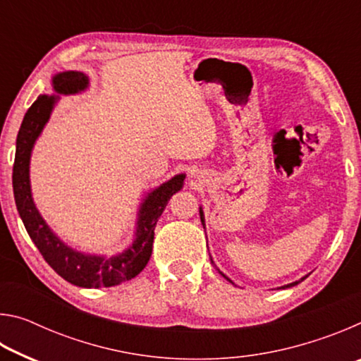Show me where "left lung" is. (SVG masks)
Segmentation results:
<instances>
[{
    "instance_id": "left-lung-1",
    "label": "left lung",
    "mask_w": 361,
    "mask_h": 361,
    "mask_svg": "<svg viewBox=\"0 0 361 361\" xmlns=\"http://www.w3.org/2000/svg\"><path fill=\"white\" fill-rule=\"evenodd\" d=\"M199 213H200V221H202V226H204V228H205V216H204V210H202V207H200V209H199ZM212 264H213V261H212ZM218 272L221 274V276H223L226 280H229V282L232 283V280H231V279H228V277H226L224 274H223L221 271H219V269H218ZM304 279H307V276L302 277V279H299V280H296V282H293V283H288V285H283V286H280V288H291V286H295V285H298V283H301Z\"/></svg>"
}]
</instances>
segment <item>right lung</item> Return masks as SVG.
<instances>
[{
  "instance_id": "1",
  "label": "right lung",
  "mask_w": 361,
  "mask_h": 361,
  "mask_svg": "<svg viewBox=\"0 0 361 361\" xmlns=\"http://www.w3.org/2000/svg\"><path fill=\"white\" fill-rule=\"evenodd\" d=\"M89 76L82 71H62L52 76V95H39L23 116L22 126L17 133L16 159L12 169V188L17 210L42 258L65 279L81 288H102L114 286L130 280L148 264L154 242V228L159 216L166 210L170 197L185 185V173H178L162 183L161 186L145 195L137 213L135 234L129 247L113 256L90 255L79 252L60 239L36 209L32 185H30V159L32 151L51 119L52 109L60 100V95L81 94L89 87Z\"/></svg>"
}]
</instances>
